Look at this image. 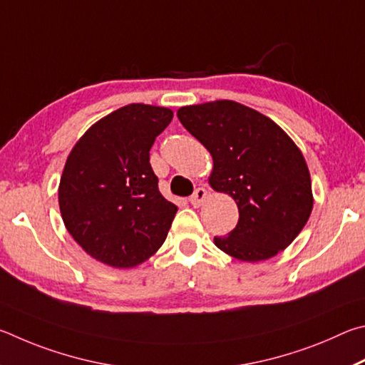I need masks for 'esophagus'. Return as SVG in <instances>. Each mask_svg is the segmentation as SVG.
<instances>
[{"mask_svg": "<svg viewBox=\"0 0 365 365\" xmlns=\"http://www.w3.org/2000/svg\"><path fill=\"white\" fill-rule=\"evenodd\" d=\"M207 195H208V192H207V189H205V187H197V189H195V192L189 197V202L192 203L194 207H200L202 203L205 202Z\"/></svg>", "mask_w": 365, "mask_h": 365, "instance_id": "esophagus-1", "label": "esophagus"}]
</instances>
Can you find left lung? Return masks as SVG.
<instances>
[{"label":"left lung","instance_id":"left-lung-1","mask_svg":"<svg viewBox=\"0 0 365 365\" xmlns=\"http://www.w3.org/2000/svg\"><path fill=\"white\" fill-rule=\"evenodd\" d=\"M178 118L212 153V187L239 207L237 226L215 245L250 263L289 247L312 210L309 170L295 143L271 118L234 101L181 107Z\"/></svg>","mask_w":365,"mask_h":365}]
</instances>
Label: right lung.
<instances>
[{
  "instance_id": "obj_1",
  "label": "right lung",
  "mask_w": 365,
  "mask_h": 365,
  "mask_svg": "<svg viewBox=\"0 0 365 365\" xmlns=\"http://www.w3.org/2000/svg\"><path fill=\"white\" fill-rule=\"evenodd\" d=\"M170 108L130 104L93 125L67 158L59 207L67 231L94 259L134 267L168 235L178 207L158 190L149 163Z\"/></svg>"
}]
</instances>
